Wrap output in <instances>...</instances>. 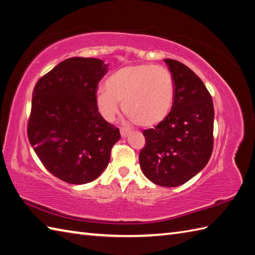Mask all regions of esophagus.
Masks as SVG:
<instances>
[{
  "label": "esophagus",
  "instance_id": "obj_1",
  "mask_svg": "<svg viewBox=\"0 0 255 255\" xmlns=\"http://www.w3.org/2000/svg\"><path fill=\"white\" fill-rule=\"evenodd\" d=\"M129 132H130V129L129 128H127V127H121L122 137H127Z\"/></svg>",
  "mask_w": 255,
  "mask_h": 255
}]
</instances>
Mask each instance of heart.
Listing matches in <instances>:
<instances>
[{"instance_id":"heart-1","label":"heart","mask_w":255,"mask_h":255,"mask_svg":"<svg viewBox=\"0 0 255 255\" xmlns=\"http://www.w3.org/2000/svg\"><path fill=\"white\" fill-rule=\"evenodd\" d=\"M175 82L163 66L139 64L116 70L105 81V90L97 93L99 112L112 122L122 109L133 124L151 127L163 122L173 108Z\"/></svg>"}]
</instances>
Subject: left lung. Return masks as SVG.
Returning <instances> with one entry per match:
<instances>
[{
    "label": "left lung",
    "instance_id": "8db88e82",
    "mask_svg": "<svg viewBox=\"0 0 255 255\" xmlns=\"http://www.w3.org/2000/svg\"><path fill=\"white\" fill-rule=\"evenodd\" d=\"M175 82V99L167 117L143 130L145 145L139 153L147 179L177 187L208 164L213 151L214 106L203 81L182 63L166 58Z\"/></svg>",
    "mask_w": 255,
    "mask_h": 255
}]
</instances>
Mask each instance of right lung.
<instances>
[{
  "label": "right lung",
  "instance_id": "obj_1",
  "mask_svg": "<svg viewBox=\"0 0 255 255\" xmlns=\"http://www.w3.org/2000/svg\"><path fill=\"white\" fill-rule=\"evenodd\" d=\"M108 65L98 58H67L34 86L27 133L35 154L52 175L84 185L102 174L120 129L97 105L98 84Z\"/></svg>",
  "mask_w": 255,
  "mask_h": 255
}]
</instances>
